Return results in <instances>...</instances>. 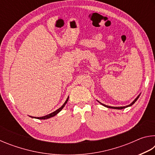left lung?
Masks as SVG:
<instances>
[{
    "instance_id": "obj_1",
    "label": "left lung",
    "mask_w": 155,
    "mask_h": 155,
    "mask_svg": "<svg viewBox=\"0 0 155 155\" xmlns=\"http://www.w3.org/2000/svg\"><path fill=\"white\" fill-rule=\"evenodd\" d=\"M140 94H139V95L137 96V98H136L134 101H133L132 103H131L130 104H128V105H127V106H124V107H111V106H108V105H106V104H103V103H101V102H99L98 101H97L98 102V103H101L102 105H103L104 107H107V108H110V109H125V108H127V107H130V106H132L133 104H134L136 101H137V100L139 98V97H140Z\"/></svg>"
}]
</instances>
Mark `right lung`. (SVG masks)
<instances>
[{"mask_svg":"<svg viewBox=\"0 0 155 155\" xmlns=\"http://www.w3.org/2000/svg\"><path fill=\"white\" fill-rule=\"evenodd\" d=\"M68 99H69V96L68 97V98L66 99V101H65V103H64V104H63V105L61 107H60V108H59L58 109H57L55 111L51 113V114H48V115H44V116H42V117H33V116H30V117H33V118H36V119H39V120H46V119L51 118V117L54 116V115H56L57 114H59V113L61 111L62 109L64 108L65 104H66V103H68Z\"/></svg>","mask_w":155,"mask_h":155,"instance_id":"obj_1","label":"right lung"}]
</instances>
